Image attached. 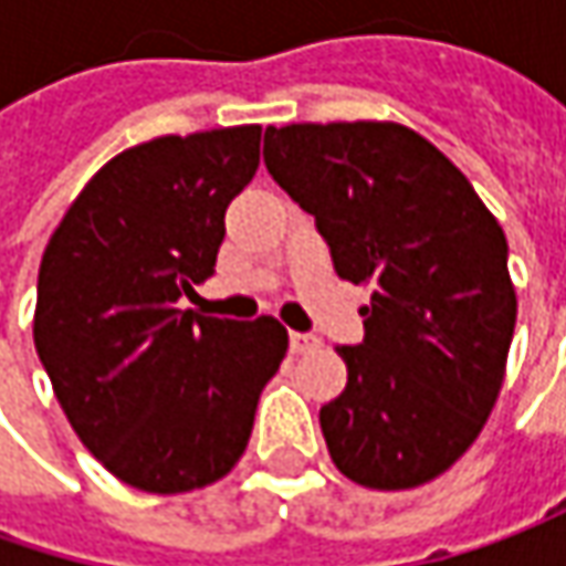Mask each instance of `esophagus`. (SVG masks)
Listing matches in <instances>:
<instances>
[{
  "label": "esophagus",
  "mask_w": 566,
  "mask_h": 566,
  "mask_svg": "<svg viewBox=\"0 0 566 566\" xmlns=\"http://www.w3.org/2000/svg\"><path fill=\"white\" fill-rule=\"evenodd\" d=\"M316 345H319V338L310 335V332H291V335H287V348H291L294 355H307Z\"/></svg>",
  "instance_id": "34e87169"
}]
</instances>
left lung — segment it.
<instances>
[{
    "mask_svg": "<svg viewBox=\"0 0 566 566\" xmlns=\"http://www.w3.org/2000/svg\"><path fill=\"white\" fill-rule=\"evenodd\" d=\"M265 167L313 214L345 282L374 284L348 386L319 408L332 462L364 488L447 472L484 428L516 326L506 237L428 138L396 123L269 126Z\"/></svg>",
    "mask_w": 566,
    "mask_h": 566,
    "instance_id": "obj_1",
    "label": "left lung"
}]
</instances>
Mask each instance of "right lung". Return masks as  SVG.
<instances>
[{
	"instance_id": "right-lung-1",
	"label": "right lung",
	"mask_w": 566,
	"mask_h": 566,
	"mask_svg": "<svg viewBox=\"0 0 566 566\" xmlns=\"http://www.w3.org/2000/svg\"><path fill=\"white\" fill-rule=\"evenodd\" d=\"M259 126L164 136L104 164L50 237L34 345L69 424L148 494L224 479L247 450L287 332L196 316L224 211L259 167Z\"/></svg>"
}]
</instances>
